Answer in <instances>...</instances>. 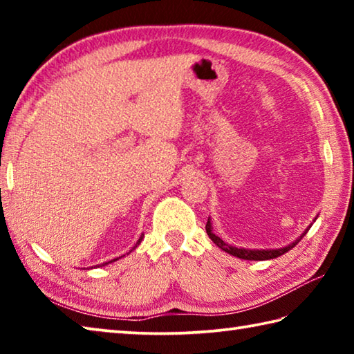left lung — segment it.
I'll list each match as a JSON object with an SVG mask.
<instances>
[{
  "mask_svg": "<svg viewBox=\"0 0 354 354\" xmlns=\"http://www.w3.org/2000/svg\"><path fill=\"white\" fill-rule=\"evenodd\" d=\"M310 227V226H309ZM309 227L306 231L303 232L301 236H299L295 242H292L287 245V247H283V248H274V250H248V248H237V247H232V245L226 243L221 241V239L218 236H215L212 232V225H211V218H207V223H206V232L207 236L211 237V241L217 245L218 248H221L223 251H226V253H230L232 256L239 257V259H247V261H267V259H274V257L278 256H283L284 253H287V251L292 250L295 245L301 241V239L306 236V232L309 231Z\"/></svg>",
  "mask_w": 354,
  "mask_h": 354,
  "instance_id": "8db88e82",
  "label": "left lung"
}]
</instances>
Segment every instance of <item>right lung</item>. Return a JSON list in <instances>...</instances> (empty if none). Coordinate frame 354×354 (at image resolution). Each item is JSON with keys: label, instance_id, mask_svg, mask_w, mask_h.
Segmentation results:
<instances>
[{"label": "right lung", "instance_id": "obj_1", "mask_svg": "<svg viewBox=\"0 0 354 354\" xmlns=\"http://www.w3.org/2000/svg\"><path fill=\"white\" fill-rule=\"evenodd\" d=\"M142 239H143V236H140L139 241H137V245H139V243L142 242ZM137 245H136V247H137ZM113 261H117V259H112V261H109V262H113ZM109 262H106V263H109ZM106 263H103V266H106Z\"/></svg>", "mask_w": 354, "mask_h": 354}]
</instances>
